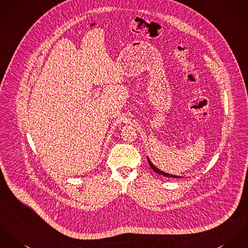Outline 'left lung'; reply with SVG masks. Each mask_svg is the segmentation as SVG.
<instances>
[{
  "label": "left lung",
  "instance_id": "1",
  "mask_svg": "<svg viewBox=\"0 0 248 248\" xmlns=\"http://www.w3.org/2000/svg\"><path fill=\"white\" fill-rule=\"evenodd\" d=\"M147 159H148V162H149V165H150V167L152 168L154 171H155L156 173H158V174H161V175H163V176H166V177H171V178H181L182 176H179V175H173V174H170V173H167V172H164V171H160L159 169H157L154 164H153L152 162L150 161V159L147 157Z\"/></svg>",
  "mask_w": 248,
  "mask_h": 248
}]
</instances>
